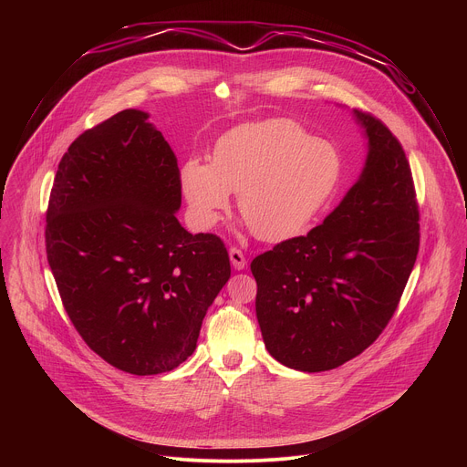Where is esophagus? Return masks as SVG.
Masks as SVG:
<instances>
[{
	"mask_svg": "<svg viewBox=\"0 0 467 467\" xmlns=\"http://www.w3.org/2000/svg\"><path fill=\"white\" fill-rule=\"evenodd\" d=\"M229 258H231V264H233L234 270H244L245 265H247L245 254L238 247H231L229 249Z\"/></svg>",
	"mask_w": 467,
	"mask_h": 467,
	"instance_id": "1",
	"label": "esophagus"
}]
</instances>
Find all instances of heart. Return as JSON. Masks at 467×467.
I'll list each match as a JSON object with an SVG mask.
<instances>
[{"label":"heart","instance_id":"obj_1","mask_svg":"<svg viewBox=\"0 0 467 467\" xmlns=\"http://www.w3.org/2000/svg\"><path fill=\"white\" fill-rule=\"evenodd\" d=\"M342 175V157L294 119L245 123L223 135L213 164L190 159L181 182L197 227L211 229L238 192V211L265 242L305 231Z\"/></svg>","mask_w":467,"mask_h":467}]
</instances>
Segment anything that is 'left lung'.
I'll return each mask as SVG.
<instances>
[{
    "instance_id": "left-lung-1",
    "label": "left lung",
    "mask_w": 467,
    "mask_h": 467,
    "mask_svg": "<svg viewBox=\"0 0 467 467\" xmlns=\"http://www.w3.org/2000/svg\"><path fill=\"white\" fill-rule=\"evenodd\" d=\"M344 202L305 236L253 258L256 319L270 355L299 371L335 369L368 349L401 301L420 251V211L405 150L373 114Z\"/></svg>"
}]
</instances>
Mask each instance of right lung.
<instances>
[{
    "label": "right lung",
    "instance_id": "right-lung-1",
    "mask_svg": "<svg viewBox=\"0 0 467 467\" xmlns=\"http://www.w3.org/2000/svg\"><path fill=\"white\" fill-rule=\"evenodd\" d=\"M146 119L127 109L79 135L58 162L46 211V253L66 314L96 355L132 375L182 364L231 277L223 240L177 222V157Z\"/></svg>",
    "mask_w": 467,
    "mask_h": 467
}]
</instances>
